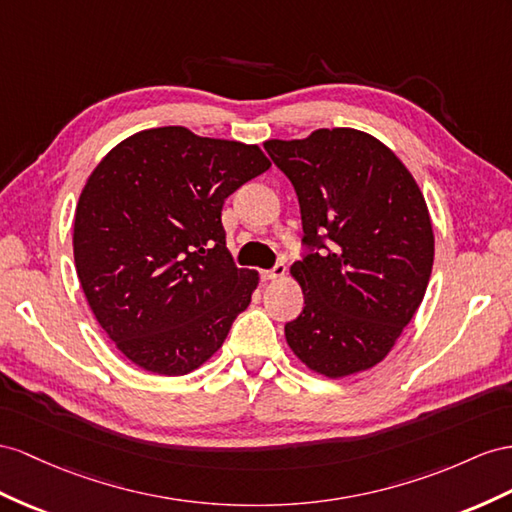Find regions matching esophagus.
Wrapping results in <instances>:
<instances>
[{
	"label": "esophagus",
	"mask_w": 512,
	"mask_h": 512,
	"mask_svg": "<svg viewBox=\"0 0 512 512\" xmlns=\"http://www.w3.org/2000/svg\"><path fill=\"white\" fill-rule=\"evenodd\" d=\"M285 264H277L272 270H261V279L264 281H277V279H283L285 277Z\"/></svg>",
	"instance_id": "esophagus-1"
}]
</instances>
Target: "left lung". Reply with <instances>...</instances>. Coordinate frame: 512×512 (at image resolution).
I'll return each mask as SVG.
<instances>
[{
    "mask_svg": "<svg viewBox=\"0 0 512 512\" xmlns=\"http://www.w3.org/2000/svg\"><path fill=\"white\" fill-rule=\"evenodd\" d=\"M264 149L292 181L303 242L316 248L290 268L305 307L285 324L287 346L326 378L370 370L426 294L435 233L424 194L387 144L352 127Z\"/></svg>",
    "mask_w": 512,
    "mask_h": 512,
    "instance_id": "obj_1",
    "label": "left lung"
}]
</instances>
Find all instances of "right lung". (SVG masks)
<instances>
[{
    "instance_id": "right-lung-1",
    "label": "right lung",
    "mask_w": 512,
    "mask_h": 512,
    "mask_svg": "<svg viewBox=\"0 0 512 512\" xmlns=\"http://www.w3.org/2000/svg\"><path fill=\"white\" fill-rule=\"evenodd\" d=\"M270 166L257 144L170 125L125 138L90 173L75 270L99 326L138 368H201L251 303L259 272L233 266L220 212Z\"/></svg>"
}]
</instances>
